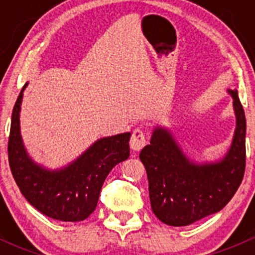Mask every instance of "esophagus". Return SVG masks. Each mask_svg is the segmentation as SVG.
I'll return each instance as SVG.
<instances>
[{
    "label": "esophagus",
    "instance_id": "obj_1",
    "mask_svg": "<svg viewBox=\"0 0 255 255\" xmlns=\"http://www.w3.org/2000/svg\"><path fill=\"white\" fill-rule=\"evenodd\" d=\"M130 148L134 151L140 150L144 145L146 144V137L145 133L143 132L142 128H135L132 133V137H130Z\"/></svg>",
    "mask_w": 255,
    "mask_h": 255
}]
</instances>
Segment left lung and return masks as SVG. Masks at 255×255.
<instances>
[{"label":"left lung","instance_id":"left-lung-1","mask_svg":"<svg viewBox=\"0 0 255 255\" xmlns=\"http://www.w3.org/2000/svg\"><path fill=\"white\" fill-rule=\"evenodd\" d=\"M236 113L235 137L222 160L195 164L171 133L155 128L139 158L145 166L154 215L165 225L181 227L222 210L235 196L246 170V116L238 92L228 90Z\"/></svg>","mask_w":255,"mask_h":255}]
</instances>
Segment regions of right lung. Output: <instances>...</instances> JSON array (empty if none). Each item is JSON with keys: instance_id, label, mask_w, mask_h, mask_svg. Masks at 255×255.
<instances>
[{"instance_id": "add662e5", "label": "right lung", "mask_w": 255, "mask_h": 255, "mask_svg": "<svg viewBox=\"0 0 255 255\" xmlns=\"http://www.w3.org/2000/svg\"><path fill=\"white\" fill-rule=\"evenodd\" d=\"M23 86L12 112L8 161L14 181L33 207L48 217L79 222L89 217L99 202L110 171L129 158L130 133L101 138L75 161L59 170H48L29 158L19 132Z\"/></svg>"}]
</instances>
